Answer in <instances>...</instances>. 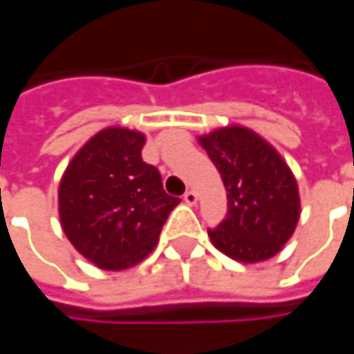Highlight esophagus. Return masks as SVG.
<instances>
[{"label":"esophagus","instance_id":"1","mask_svg":"<svg viewBox=\"0 0 354 354\" xmlns=\"http://www.w3.org/2000/svg\"><path fill=\"white\" fill-rule=\"evenodd\" d=\"M183 201L187 203V205H197L198 193L197 191H193V189H189V191L183 195Z\"/></svg>","mask_w":354,"mask_h":354}]
</instances>
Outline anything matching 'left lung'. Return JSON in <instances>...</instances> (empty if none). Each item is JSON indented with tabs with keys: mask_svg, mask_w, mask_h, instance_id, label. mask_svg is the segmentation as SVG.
I'll use <instances>...</instances> for the list:
<instances>
[{
	"mask_svg": "<svg viewBox=\"0 0 354 354\" xmlns=\"http://www.w3.org/2000/svg\"><path fill=\"white\" fill-rule=\"evenodd\" d=\"M218 169L228 198L226 218L209 230L216 250L242 264L278 254L301 214L299 189L279 151L254 129L225 126L198 136Z\"/></svg>",
	"mask_w": 354,
	"mask_h": 354,
	"instance_id": "left-lung-1",
	"label": "left lung"
}]
</instances>
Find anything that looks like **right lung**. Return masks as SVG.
Here are the masks:
<instances>
[{
  "mask_svg": "<svg viewBox=\"0 0 354 354\" xmlns=\"http://www.w3.org/2000/svg\"><path fill=\"white\" fill-rule=\"evenodd\" d=\"M145 133L110 126L94 133L68 161L59 183L62 232L88 262L108 272L140 264L179 198L142 159Z\"/></svg>",
  "mask_w": 354,
  "mask_h": 354,
  "instance_id": "1",
  "label": "right lung"
}]
</instances>
